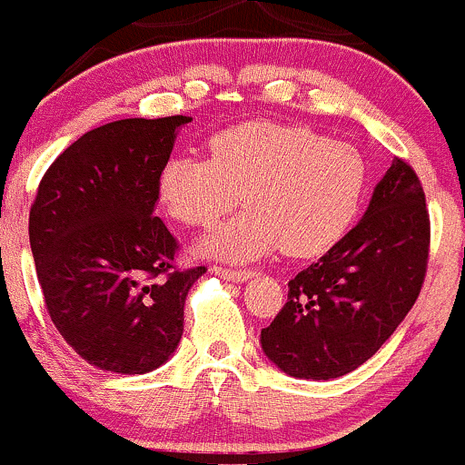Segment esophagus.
I'll list each match as a JSON object with an SVG mask.
<instances>
[{
  "label": "esophagus",
  "instance_id": "34e87169",
  "mask_svg": "<svg viewBox=\"0 0 465 465\" xmlns=\"http://www.w3.org/2000/svg\"><path fill=\"white\" fill-rule=\"evenodd\" d=\"M212 273L221 275L223 280H232V282H247L249 277L255 275V271L251 269H227V266H212Z\"/></svg>",
  "mask_w": 465,
  "mask_h": 465
}]
</instances>
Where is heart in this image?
Segmentation results:
<instances>
[{"mask_svg": "<svg viewBox=\"0 0 465 465\" xmlns=\"http://www.w3.org/2000/svg\"><path fill=\"white\" fill-rule=\"evenodd\" d=\"M212 159L179 154L159 173V201L188 227H212L238 205L203 249L247 262L277 247L295 258L328 251L354 223L367 185L359 148L306 126L249 122L210 140Z\"/></svg>", "mask_w": 465, "mask_h": 465, "instance_id": "1", "label": "heart"}]
</instances>
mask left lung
<instances>
[{
  "mask_svg": "<svg viewBox=\"0 0 465 465\" xmlns=\"http://www.w3.org/2000/svg\"><path fill=\"white\" fill-rule=\"evenodd\" d=\"M429 251L424 188L398 157L359 225L288 282L284 308L260 334L264 354L295 378L354 371L413 308Z\"/></svg>",
  "mask_w": 465,
  "mask_h": 465,
  "instance_id": "obj_1",
  "label": "left lung"
}]
</instances>
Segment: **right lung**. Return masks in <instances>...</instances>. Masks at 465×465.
Returning <instances> with one entry per match:
<instances>
[{"label": "right lung", "mask_w": 465, "mask_h": 465, "mask_svg": "<svg viewBox=\"0 0 465 465\" xmlns=\"http://www.w3.org/2000/svg\"><path fill=\"white\" fill-rule=\"evenodd\" d=\"M192 117H129L84 133L45 170L30 247L52 323L89 365L153 371L177 350L183 303L205 266L177 269L154 216L174 131Z\"/></svg>", "instance_id": "obj_1"}]
</instances>
